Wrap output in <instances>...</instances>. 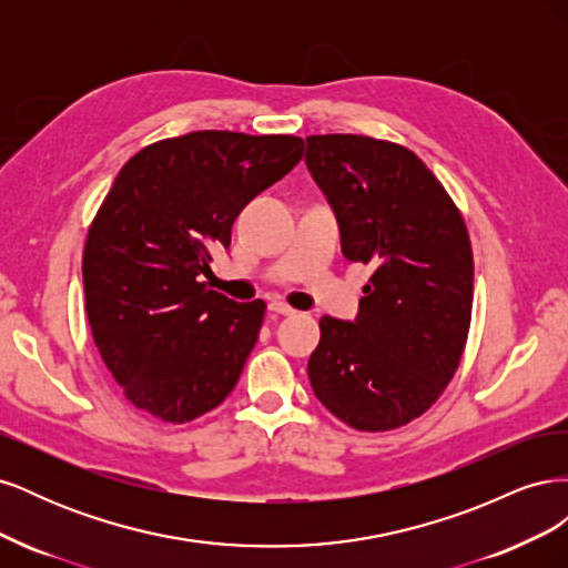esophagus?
I'll list each match as a JSON object with an SVG mask.
<instances>
[{"mask_svg":"<svg viewBox=\"0 0 568 568\" xmlns=\"http://www.w3.org/2000/svg\"><path fill=\"white\" fill-rule=\"evenodd\" d=\"M270 311L272 313H277V315H296V311H294V307H291V305H286L284 301H272L270 303Z\"/></svg>","mask_w":568,"mask_h":568,"instance_id":"34e87169","label":"esophagus"}]
</instances>
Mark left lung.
Returning <instances> with one entry per match:
<instances>
[{
  "label": "left lung",
  "mask_w": 568,
  "mask_h": 568,
  "mask_svg": "<svg viewBox=\"0 0 568 568\" xmlns=\"http://www.w3.org/2000/svg\"><path fill=\"white\" fill-rule=\"evenodd\" d=\"M305 142L343 255L374 270L355 322L320 320L307 376L334 417L357 432H390L422 417L459 367L474 301L469 232L415 151L365 134Z\"/></svg>",
  "instance_id": "8db88e82"
}]
</instances>
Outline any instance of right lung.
<instances>
[{
  "instance_id": "1",
  "label": "right lung",
  "mask_w": 568,
  "mask_h": 568,
  "mask_svg": "<svg viewBox=\"0 0 568 568\" xmlns=\"http://www.w3.org/2000/svg\"><path fill=\"white\" fill-rule=\"evenodd\" d=\"M303 159L294 134L201 130L153 142L120 168L82 253L84 313L125 398L192 422L236 386L265 303H234L196 277L230 246L244 205Z\"/></svg>"
}]
</instances>
